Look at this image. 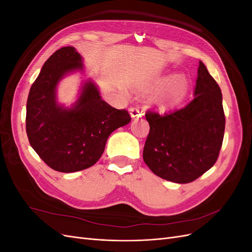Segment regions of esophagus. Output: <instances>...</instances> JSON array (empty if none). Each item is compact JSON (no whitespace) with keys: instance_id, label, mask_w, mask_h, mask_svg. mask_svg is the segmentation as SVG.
Wrapping results in <instances>:
<instances>
[{"instance_id":"1","label":"esophagus","mask_w":252,"mask_h":252,"mask_svg":"<svg viewBox=\"0 0 252 252\" xmlns=\"http://www.w3.org/2000/svg\"><path fill=\"white\" fill-rule=\"evenodd\" d=\"M129 112H130L132 119H138L142 116L144 111L140 107H134V106H132V107L129 108Z\"/></svg>"}]
</instances>
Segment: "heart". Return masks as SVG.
Wrapping results in <instances>:
<instances>
[{
    "mask_svg": "<svg viewBox=\"0 0 252 252\" xmlns=\"http://www.w3.org/2000/svg\"><path fill=\"white\" fill-rule=\"evenodd\" d=\"M187 90L185 80L182 77H175L166 86L163 94L159 96V102L171 104L180 101Z\"/></svg>",
    "mask_w": 252,
    "mask_h": 252,
    "instance_id": "1",
    "label": "heart"
}]
</instances>
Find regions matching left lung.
Returning <instances> with one entry per match:
<instances>
[{"instance_id": "left-lung-1", "label": "left lung", "mask_w": 252, "mask_h": 252, "mask_svg": "<svg viewBox=\"0 0 252 252\" xmlns=\"http://www.w3.org/2000/svg\"><path fill=\"white\" fill-rule=\"evenodd\" d=\"M145 117L150 130L143 158L158 177L186 184L216 164L224 138L225 114L220 86L202 62L192 101L163 114L147 110Z\"/></svg>"}]
</instances>
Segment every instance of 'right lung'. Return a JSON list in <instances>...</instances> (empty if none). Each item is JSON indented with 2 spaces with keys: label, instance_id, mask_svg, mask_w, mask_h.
Returning a JSON list of instances; mask_svg holds the SVG:
<instances>
[{
  "label": "right lung",
  "instance_id": "obj_1",
  "mask_svg": "<svg viewBox=\"0 0 252 252\" xmlns=\"http://www.w3.org/2000/svg\"><path fill=\"white\" fill-rule=\"evenodd\" d=\"M73 47L57 50L45 62L30 88L26 106V132L30 145L50 168L75 172L94 166L103 155L112 131L127 125L131 117L102 100L93 82H86L71 109L56 102V87L68 71L82 69Z\"/></svg>",
  "mask_w": 252,
  "mask_h": 252
}]
</instances>
